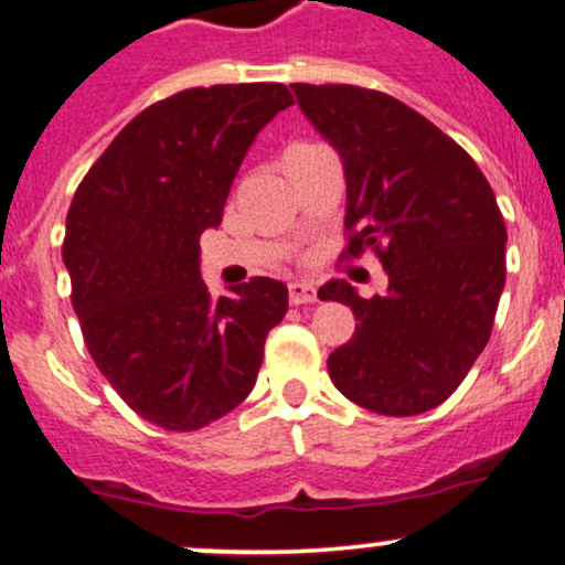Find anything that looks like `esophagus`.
<instances>
[{"label": "esophagus", "mask_w": 565, "mask_h": 565, "mask_svg": "<svg viewBox=\"0 0 565 565\" xmlns=\"http://www.w3.org/2000/svg\"><path fill=\"white\" fill-rule=\"evenodd\" d=\"M289 302H292V306H306V302H316L313 284H306V281L289 284Z\"/></svg>", "instance_id": "1"}]
</instances>
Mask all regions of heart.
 I'll list each match as a JSON object with an SVG mask.
<instances>
[{
  "mask_svg": "<svg viewBox=\"0 0 565 565\" xmlns=\"http://www.w3.org/2000/svg\"><path fill=\"white\" fill-rule=\"evenodd\" d=\"M313 147H316V145H295V147H289V150H313ZM289 150H287V152H289Z\"/></svg>",
  "mask_w": 565,
  "mask_h": 565,
  "instance_id": "1",
  "label": "heart"
}]
</instances>
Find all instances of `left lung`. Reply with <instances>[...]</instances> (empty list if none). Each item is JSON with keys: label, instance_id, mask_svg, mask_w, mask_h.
Here are the masks:
<instances>
[{"label": "left lung", "instance_id": "8db88e82", "mask_svg": "<svg viewBox=\"0 0 565 565\" xmlns=\"http://www.w3.org/2000/svg\"><path fill=\"white\" fill-rule=\"evenodd\" d=\"M292 90L343 158V257L373 249L388 276V292L370 300L343 278L319 289L359 321L327 359L332 383L381 415L431 411L488 345L507 281V227L491 184L467 150L388 93L308 83Z\"/></svg>", "mask_w": 565, "mask_h": 565}]
</instances>
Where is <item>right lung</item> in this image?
<instances>
[{
    "label": "right lung",
    "mask_w": 565,
    "mask_h": 565,
    "mask_svg": "<svg viewBox=\"0 0 565 565\" xmlns=\"http://www.w3.org/2000/svg\"><path fill=\"white\" fill-rule=\"evenodd\" d=\"M289 104L281 83L173 93L111 139L72 198L61 254L85 345L160 429L195 431L238 407L287 313L276 278L212 297L198 257L254 136Z\"/></svg>",
    "instance_id": "1"
}]
</instances>
